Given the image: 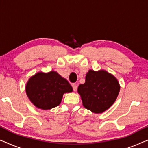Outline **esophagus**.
<instances>
[{
	"label": "esophagus",
	"mask_w": 148,
	"mask_h": 148,
	"mask_svg": "<svg viewBox=\"0 0 148 148\" xmlns=\"http://www.w3.org/2000/svg\"><path fill=\"white\" fill-rule=\"evenodd\" d=\"M72 87H73V89L74 92H76L77 90V85L73 84L72 85Z\"/></svg>",
	"instance_id": "1"
}]
</instances>
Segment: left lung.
Instances as JSON below:
<instances>
[{
  "instance_id": "1",
  "label": "left lung",
  "mask_w": 148,
  "mask_h": 148,
  "mask_svg": "<svg viewBox=\"0 0 148 148\" xmlns=\"http://www.w3.org/2000/svg\"><path fill=\"white\" fill-rule=\"evenodd\" d=\"M120 92L117 79L106 71L89 70L86 82L78 87L83 106L96 114L104 112L114 104Z\"/></svg>"
}]
</instances>
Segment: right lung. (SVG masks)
<instances>
[{"label": "right lung", "instance_id": "obj_1", "mask_svg": "<svg viewBox=\"0 0 148 148\" xmlns=\"http://www.w3.org/2000/svg\"><path fill=\"white\" fill-rule=\"evenodd\" d=\"M25 92L34 106L46 110L58 106L63 94L72 92L73 88L68 81L56 71H40L29 79Z\"/></svg>", "mask_w": 148, "mask_h": 148}]
</instances>
